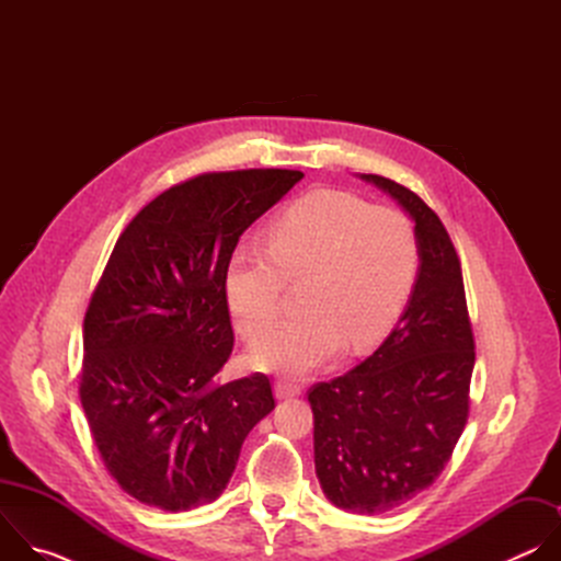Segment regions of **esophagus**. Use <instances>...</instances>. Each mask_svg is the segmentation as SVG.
I'll return each mask as SVG.
<instances>
[{"mask_svg":"<svg viewBox=\"0 0 561 561\" xmlns=\"http://www.w3.org/2000/svg\"><path fill=\"white\" fill-rule=\"evenodd\" d=\"M299 392H301V386L295 383V381H290V379H286V377H279V379L275 381V394H277L279 399L295 397V394H299Z\"/></svg>","mask_w":561,"mask_h":561,"instance_id":"esophagus-1","label":"esophagus"}]
</instances>
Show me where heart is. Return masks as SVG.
I'll return each instance as SVG.
<instances>
[{"label": "heart", "instance_id": "b5f03b06", "mask_svg": "<svg viewBox=\"0 0 561 561\" xmlns=\"http://www.w3.org/2000/svg\"><path fill=\"white\" fill-rule=\"evenodd\" d=\"M268 249L239 247L226 268L234 327L257 340L276 321L286 283L309 279L304 318L262 337L251 362L301 375L381 342L404 314L420 275L413 221L394 208L319 188L293 202L268 228Z\"/></svg>", "mask_w": 561, "mask_h": 561}]
</instances>
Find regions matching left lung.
<instances>
[{
    "instance_id": "1",
    "label": "left lung",
    "mask_w": 561,
    "mask_h": 561,
    "mask_svg": "<svg viewBox=\"0 0 561 561\" xmlns=\"http://www.w3.org/2000/svg\"><path fill=\"white\" fill-rule=\"evenodd\" d=\"M415 221L420 275L404 314L359 366L308 390L314 472L344 511L379 515L411 502L448 463L468 420L474 340L461 264L426 202L381 175H362Z\"/></svg>"
}]
</instances>
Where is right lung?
<instances>
[{"mask_svg": "<svg viewBox=\"0 0 561 561\" xmlns=\"http://www.w3.org/2000/svg\"><path fill=\"white\" fill-rule=\"evenodd\" d=\"M304 173H204L124 228L84 317L79 399L102 461L137 502H215L253 426L275 409L262 373L219 381L232 353L226 268L242 232Z\"/></svg>", "mask_w": 561, "mask_h": 561, "instance_id": "add662e5", "label": "right lung"}]
</instances>
